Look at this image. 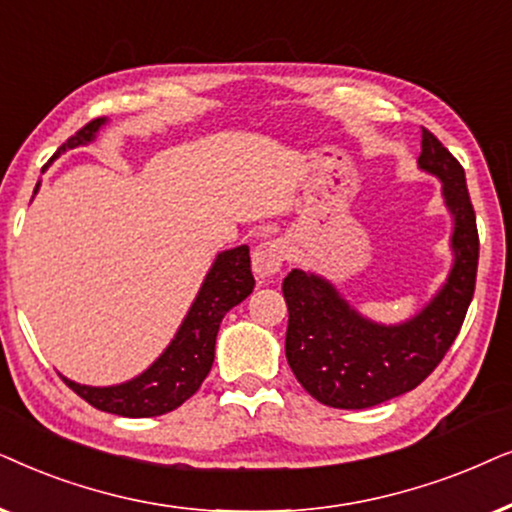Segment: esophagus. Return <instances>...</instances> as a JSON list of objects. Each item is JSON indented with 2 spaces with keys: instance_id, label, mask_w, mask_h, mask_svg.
I'll use <instances>...</instances> for the list:
<instances>
[{
  "instance_id": "obj_1",
  "label": "esophagus",
  "mask_w": 512,
  "mask_h": 512,
  "mask_svg": "<svg viewBox=\"0 0 512 512\" xmlns=\"http://www.w3.org/2000/svg\"><path fill=\"white\" fill-rule=\"evenodd\" d=\"M285 257H288V245L281 238L274 241H264L252 250V271L257 278H271L283 269Z\"/></svg>"
}]
</instances>
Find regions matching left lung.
I'll use <instances>...</instances> for the list:
<instances>
[{"label": "left lung", "mask_w": 512, "mask_h": 512, "mask_svg": "<svg viewBox=\"0 0 512 512\" xmlns=\"http://www.w3.org/2000/svg\"><path fill=\"white\" fill-rule=\"evenodd\" d=\"M419 168L438 175L454 217V267L438 295L400 325L360 316L325 278L292 269L283 281L288 304L285 356L304 391L337 410H365L417 388L459 335L475 292L480 238L463 166L421 128Z\"/></svg>", "instance_id": "1"}]
</instances>
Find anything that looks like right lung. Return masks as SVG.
Segmentation results:
<instances>
[{
    "label": "right lung",
    "mask_w": 512,
    "mask_h": 512,
    "mask_svg": "<svg viewBox=\"0 0 512 512\" xmlns=\"http://www.w3.org/2000/svg\"><path fill=\"white\" fill-rule=\"evenodd\" d=\"M102 124H105V119L88 121L63 147H58L56 156L63 154L65 149L88 145ZM37 189L39 182L34 192ZM252 288H255V278L250 271L248 245L224 250L217 255L213 269L208 271L206 281H203L187 318L182 320L175 339L140 377L105 388L74 384L65 377L63 381L95 410L119 414V417L140 419L173 412L185 400L192 398L199 391L203 379L208 377L215 360V339L222 318L227 316L229 309L241 304Z\"/></svg>",
    "instance_id": "add662e5"
}]
</instances>
